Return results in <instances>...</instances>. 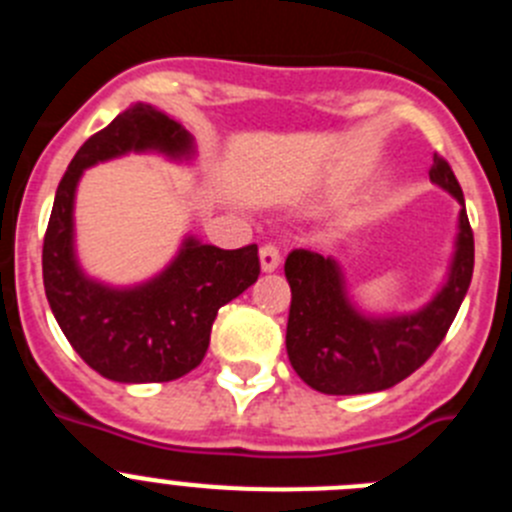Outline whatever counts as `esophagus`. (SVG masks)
<instances>
[{
  "label": "esophagus",
  "mask_w": 512,
  "mask_h": 512,
  "mask_svg": "<svg viewBox=\"0 0 512 512\" xmlns=\"http://www.w3.org/2000/svg\"><path fill=\"white\" fill-rule=\"evenodd\" d=\"M259 259H261V269L277 271L279 264H282V253H279V248L274 246V243H266V246H261Z\"/></svg>",
  "instance_id": "obj_1"
}]
</instances>
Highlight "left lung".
Wrapping results in <instances>:
<instances>
[{
    "mask_svg": "<svg viewBox=\"0 0 512 512\" xmlns=\"http://www.w3.org/2000/svg\"><path fill=\"white\" fill-rule=\"evenodd\" d=\"M431 182L461 205L454 253L436 295L413 312L372 315L348 297L341 264L315 251H292L284 264L292 305L289 364L323 395H366L395 387L431 359L467 297L474 271V235L464 194L451 166L433 156Z\"/></svg>",
    "mask_w": 512,
    "mask_h": 512,
    "instance_id": "left-lung-1",
    "label": "left lung"
}]
</instances>
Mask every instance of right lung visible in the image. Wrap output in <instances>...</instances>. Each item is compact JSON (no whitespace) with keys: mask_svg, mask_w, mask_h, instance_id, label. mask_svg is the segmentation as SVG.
<instances>
[{"mask_svg":"<svg viewBox=\"0 0 512 512\" xmlns=\"http://www.w3.org/2000/svg\"><path fill=\"white\" fill-rule=\"evenodd\" d=\"M128 153L192 161L194 138L166 112L135 102L71 158L43 241L45 297L76 354L112 382H171L200 366L217 310L259 279V246L235 251L184 235L164 271L133 287L92 279L76 256V187L89 166Z\"/></svg>","mask_w":512,"mask_h":512,"instance_id":"add662e5","label":"right lung"}]
</instances>
